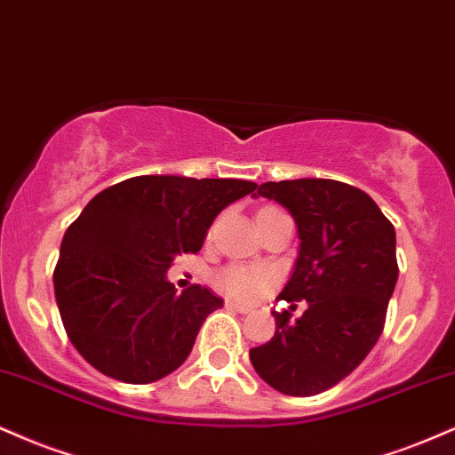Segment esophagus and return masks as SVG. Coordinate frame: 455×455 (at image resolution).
I'll return each mask as SVG.
<instances>
[{
    "label": "esophagus",
    "instance_id": "obj_1",
    "mask_svg": "<svg viewBox=\"0 0 455 455\" xmlns=\"http://www.w3.org/2000/svg\"><path fill=\"white\" fill-rule=\"evenodd\" d=\"M226 308H229V311H238V313H251V307H247V304H240L234 300H226Z\"/></svg>",
    "mask_w": 455,
    "mask_h": 455
}]
</instances>
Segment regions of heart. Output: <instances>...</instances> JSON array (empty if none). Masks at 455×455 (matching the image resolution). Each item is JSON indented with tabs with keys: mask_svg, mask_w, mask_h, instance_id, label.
Masks as SVG:
<instances>
[{
	"mask_svg": "<svg viewBox=\"0 0 455 455\" xmlns=\"http://www.w3.org/2000/svg\"><path fill=\"white\" fill-rule=\"evenodd\" d=\"M275 283L268 268H247V266H228L217 275L219 290L238 300H253Z\"/></svg>",
	"mask_w": 455,
	"mask_h": 455,
	"instance_id": "obj_1",
	"label": "heart"
}]
</instances>
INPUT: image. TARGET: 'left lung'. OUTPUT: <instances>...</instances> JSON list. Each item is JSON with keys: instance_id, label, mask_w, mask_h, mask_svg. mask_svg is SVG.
I'll return each mask as SVG.
<instances>
[{"instance_id": "obj_1", "label": "left lung", "mask_w": 455, "mask_h": 455, "mask_svg": "<svg viewBox=\"0 0 455 455\" xmlns=\"http://www.w3.org/2000/svg\"><path fill=\"white\" fill-rule=\"evenodd\" d=\"M300 238L279 298L307 300L302 317L275 315L276 332L249 351L255 372L287 396H315L343 381L377 345L398 281L396 232L371 196L330 179L264 183Z\"/></svg>"}]
</instances>
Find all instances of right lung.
<instances>
[{"mask_svg": "<svg viewBox=\"0 0 455 455\" xmlns=\"http://www.w3.org/2000/svg\"><path fill=\"white\" fill-rule=\"evenodd\" d=\"M255 187L147 174L84 206L61 240L52 283L69 340L91 366L140 386L183 364L223 300L202 285L176 293L165 272L176 255L197 253L219 212Z\"/></svg>", "mask_w": 455, "mask_h": 455, "instance_id": "1", "label": "right lung"}]
</instances>
